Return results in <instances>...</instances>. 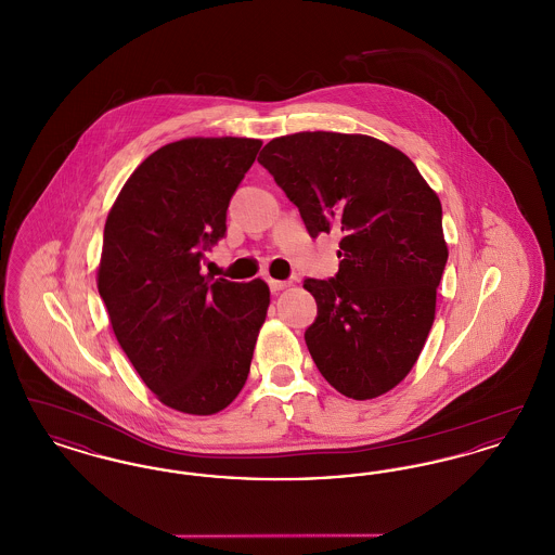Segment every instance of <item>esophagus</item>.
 Wrapping results in <instances>:
<instances>
[{
	"label": "esophagus",
	"mask_w": 555,
	"mask_h": 555,
	"mask_svg": "<svg viewBox=\"0 0 555 555\" xmlns=\"http://www.w3.org/2000/svg\"><path fill=\"white\" fill-rule=\"evenodd\" d=\"M268 285L272 291H283L289 287V281H276V279H268Z\"/></svg>",
	"instance_id": "esophagus-1"
}]
</instances>
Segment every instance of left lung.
Instances as JSON below:
<instances>
[{"label": "left lung", "instance_id": "obj_1", "mask_svg": "<svg viewBox=\"0 0 555 555\" xmlns=\"http://www.w3.org/2000/svg\"><path fill=\"white\" fill-rule=\"evenodd\" d=\"M258 162L317 238L341 233L339 272L306 279L318 317L306 345L345 397L372 399L416 364L448 264L443 210L414 162L396 147L344 132L272 139Z\"/></svg>", "mask_w": 555, "mask_h": 555}]
</instances>
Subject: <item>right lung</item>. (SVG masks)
<instances>
[{
	"instance_id": "1",
	"label": "right lung",
	"mask_w": 555,
	"mask_h": 555,
	"mask_svg": "<svg viewBox=\"0 0 555 555\" xmlns=\"http://www.w3.org/2000/svg\"><path fill=\"white\" fill-rule=\"evenodd\" d=\"M260 139L191 137L159 147L107 214L98 289L143 383L172 410L210 416L243 389L270 291L204 276Z\"/></svg>"
}]
</instances>
